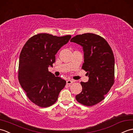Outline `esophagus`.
<instances>
[{"label": "esophagus", "instance_id": "obj_1", "mask_svg": "<svg viewBox=\"0 0 133 133\" xmlns=\"http://www.w3.org/2000/svg\"><path fill=\"white\" fill-rule=\"evenodd\" d=\"M73 81H72V80H70V79H69V80H68V81H66V84H68V85H70V84H72V83H73Z\"/></svg>", "mask_w": 133, "mask_h": 133}]
</instances>
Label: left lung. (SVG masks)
Segmentation results:
<instances>
[{"label": "left lung", "instance_id": "obj_1", "mask_svg": "<svg viewBox=\"0 0 133 133\" xmlns=\"http://www.w3.org/2000/svg\"><path fill=\"white\" fill-rule=\"evenodd\" d=\"M83 47L84 63L82 69L89 81L81 82V92L76 95L78 102L87 107L98 104L105 98L114 83V57L110 46L99 35L87 33L70 40Z\"/></svg>", "mask_w": 133, "mask_h": 133}]
</instances>
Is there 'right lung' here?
<instances>
[{
  "mask_svg": "<svg viewBox=\"0 0 133 133\" xmlns=\"http://www.w3.org/2000/svg\"><path fill=\"white\" fill-rule=\"evenodd\" d=\"M71 36L58 37L48 34L32 36L23 46L19 57L18 79L31 101L41 108H47L57 101L66 85L60 77L48 71L55 55L69 42Z\"/></svg>",
  "mask_w": 133,
  "mask_h": 133,
  "instance_id": "1",
  "label": "right lung"
}]
</instances>
